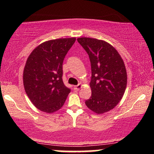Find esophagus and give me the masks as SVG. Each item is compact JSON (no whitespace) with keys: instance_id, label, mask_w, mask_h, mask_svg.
I'll list each match as a JSON object with an SVG mask.
<instances>
[{"instance_id":"1","label":"esophagus","mask_w":154,"mask_h":154,"mask_svg":"<svg viewBox=\"0 0 154 154\" xmlns=\"http://www.w3.org/2000/svg\"><path fill=\"white\" fill-rule=\"evenodd\" d=\"M82 88V85L79 83V85H76L74 87V89L76 90V91H78V90H79L80 88Z\"/></svg>"}]
</instances>
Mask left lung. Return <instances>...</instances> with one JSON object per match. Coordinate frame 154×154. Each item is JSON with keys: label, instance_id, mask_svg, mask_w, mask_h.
Returning <instances> with one entry per match:
<instances>
[{"label": "left lung", "instance_id": "8db88e82", "mask_svg": "<svg viewBox=\"0 0 154 154\" xmlns=\"http://www.w3.org/2000/svg\"><path fill=\"white\" fill-rule=\"evenodd\" d=\"M77 41L88 53L91 64L92 94L85 104L95 114H104L119 103L126 90L125 63L115 48L104 40L84 37Z\"/></svg>", "mask_w": 154, "mask_h": 154}]
</instances>
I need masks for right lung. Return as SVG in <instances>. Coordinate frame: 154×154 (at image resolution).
Returning <instances> with one entry per match:
<instances>
[{
  "label": "right lung",
  "instance_id": "add662e5",
  "mask_svg": "<svg viewBox=\"0 0 154 154\" xmlns=\"http://www.w3.org/2000/svg\"><path fill=\"white\" fill-rule=\"evenodd\" d=\"M76 38H59L40 44L26 59L23 83L28 98L39 110H59L70 93L62 80V64Z\"/></svg>",
  "mask_w": 154,
  "mask_h": 154
}]
</instances>
